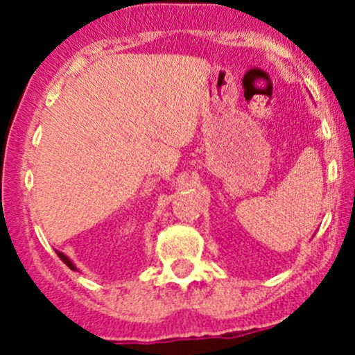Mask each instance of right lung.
<instances>
[{
  "mask_svg": "<svg viewBox=\"0 0 355 355\" xmlns=\"http://www.w3.org/2000/svg\"><path fill=\"white\" fill-rule=\"evenodd\" d=\"M56 254H58V257H60V259H62V261H63V263H65V264H67V266H68V268H70V270H73V271H78V270H77V266H75V264H73V263H71V259H70V257H68V256H67V254L60 252V250H56Z\"/></svg>",
  "mask_w": 355,
  "mask_h": 355,
  "instance_id": "right-lung-1",
  "label": "right lung"
}]
</instances>
